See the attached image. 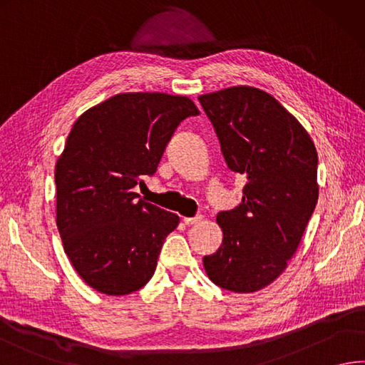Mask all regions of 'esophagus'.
<instances>
[{
	"mask_svg": "<svg viewBox=\"0 0 365 365\" xmlns=\"http://www.w3.org/2000/svg\"><path fill=\"white\" fill-rule=\"evenodd\" d=\"M202 216H195V217H184L182 219V222L185 224V225H194V224H197V222H200L202 221Z\"/></svg>",
	"mask_w": 365,
	"mask_h": 365,
	"instance_id": "obj_1",
	"label": "esophagus"
}]
</instances>
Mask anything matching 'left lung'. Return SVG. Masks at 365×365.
Returning a JSON list of instances; mask_svg holds the SVG:
<instances>
[{
  "label": "left lung",
  "instance_id": "8db88e82",
  "mask_svg": "<svg viewBox=\"0 0 365 365\" xmlns=\"http://www.w3.org/2000/svg\"><path fill=\"white\" fill-rule=\"evenodd\" d=\"M198 101L227 167L246 176L237 208L219 212L222 245L203 257L222 289H264L286 270L318 203V153L304 125L260 88L229 87Z\"/></svg>",
  "mask_w": 365,
  "mask_h": 365
}]
</instances>
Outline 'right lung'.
Listing matches in <instances>:
<instances>
[{"instance_id":"add662e5","label":"right lung","mask_w":365,"mask_h":365,"mask_svg":"<svg viewBox=\"0 0 365 365\" xmlns=\"http://www.w3.org/2000/svg\"><path fill=\"white\" fill-rule=\"evenodd\" d=\"M194 101L160 92L119 93L79 115L55 165L57 227L76 272L95 291L127 295L148 284L180 216L133 192L154 175Z\"/></svg>"}]
</instances>
